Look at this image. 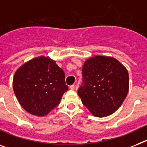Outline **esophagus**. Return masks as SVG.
<instances>
[{
    "mask_svg": "<svg viewBox=\"0 0 147 147\" xmlns=\"http://www.w3.org/2000/svg\"><path fill=\"white\" fill-rule=\"evenodd\" d=\"M75 88H76V86H75V85H71V86H70L69 87V89L70 90H75Z\"/></svg>",
    "mask_w": 147,
    "mask_h": 147,
    "instance_id": "1",
    "label": "esophagus"
}]
</instances>
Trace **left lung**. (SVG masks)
Instances as JSON below:
<instances>
[{"mask_svg": "<svg viewBox=\"0 0 147 147\" xmlns=\"http://www.w3.org/2000/svg\"><path fill=\"white\" fill-rule=\"evenodd\" d=\"M82 74L84 86L78 93L84 105L97 117L114 113L129 92L126 68L114 57L97 55L85 60Z\"/></svg>", "mask_w": 147, "mask_h": 147, "instance_id": "left-lung-1", "label": "left lung"}]
</instances>
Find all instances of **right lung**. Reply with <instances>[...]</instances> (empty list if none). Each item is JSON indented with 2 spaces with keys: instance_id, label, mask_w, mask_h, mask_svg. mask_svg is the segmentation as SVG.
<instances>
[{
  "instance_id": "obj_1",
  "label": "right lung",
  "mask_w": 147,
  "mask_h": 147,
  "mask_svg": "<svg viewBox=\"0 0 147 147\" xmlns=\"http://www.w3.org/2000/svg\"><path fill=\"white\" fill-rule=\"evenodd\" d=\"M13 87L22 108L38 117L58 105L68 90L64 71L49 56L35 57L21 66L13 76Z\"/></svg>"
}]
</instances>
